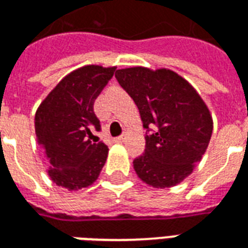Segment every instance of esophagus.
Wrapping results in <instances>:
<instances>
[{"instance_id":"obj_1","label":"esophagus","mask_w":248,"mask_h":248,"mask_svg":"<svg viewBox=\"0 0 248 248\" xmlns=\"http://www.w3.org/2000/svg\"><path fill=\"white\" fill-rule=\"evenodd\" d=\"M124 140H126V134L121 135V137H118V138H115V142H124Z\"/></svg>"}]
</instances>
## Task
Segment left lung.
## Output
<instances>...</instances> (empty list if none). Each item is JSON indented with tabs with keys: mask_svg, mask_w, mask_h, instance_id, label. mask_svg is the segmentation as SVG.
Masks as SVG:
<instances>
[{
	"mask_svg": "<svg viewBox=\"0 0 248 248\" xmlns=\"http://www.w3.org/2000/svg\"><path fill=\"white\" fill-rule=\"evenodd\" d=\"M133 98L147 133L143 155L135 158L137 175L149 186L167 188L186 179L206 153L213 117L188 82L169 69L134 66L115 71Z\"/></svg>",
	"mask_w": 248,
	"mask_h": 248,
	"instance_id": "1",
	"label": "left lung"
}]
</instances>
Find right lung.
<instances>
[{"mask_svg":"<svg viewBox=\"0 0 248 248\" xmlns=\"http://www.w3.org/2000/svg\"><path fill=\"white\" fill-rule=\"evenodd\" d=\"M115 67L87 65L71 71L37 108V142L45 154L47 174L69 191L93 185L108 158L103 142L92 140L101 130L94 102L114 76Z\"/></svg>","mask_w":248,"mask_h":248,"instance_id":"obj_1","label":"right lung"}]
</instances>
